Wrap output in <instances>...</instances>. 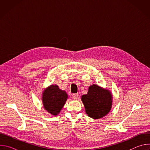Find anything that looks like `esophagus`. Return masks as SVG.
Wrapping results in <instances>:
<instances>
[{
    "label": "esophagus",
    "mask_w": 150,
    "mask_h": 150,
    "mask_svg": "<svg viewBox=\"0 0 150 150\" xmlns=\"http://www.w3.org/2000/svg\"><path fill=\"white\" fill-rule=\"evenodd\" d=\"M72 97L75 100H77L79 97V95H78V94H72Z\"/></svg>",
    "instance_id": "34e87169"
}]
</instances>
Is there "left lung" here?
<instances>
[{
	"label": "left lung",
	"mask_w": 150,
	"mask_h": 150,
	"mask_svg": "<svg viewBox=\"0 0 150 150\" xmlns=\"http://www.w3.org/2000/svg\"><path fill=\"white\" fill-rule=\"evenodd\" d=\"M112 99L109 90L96 84L91 85L87 94L81 97L86 113L95 119L102 118L109 113L112 106Z\"/></svg>",
	"instance_id": "1"
}]
</instances>
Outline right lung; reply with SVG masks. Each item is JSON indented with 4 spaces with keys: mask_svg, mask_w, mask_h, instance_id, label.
Wrapping results in <instances>:
<instances>
[{
    "mask_svg": "<svg viewBox=\"0 0 150 150\" xmlns=\"http://www.w3.org/2000/svg\"><path fill=\"white\" fill-rule=\"evenodd\" d=\"M68 99L67 93L57 85H51L43 91L42 101L45 109L53 116L57 115Z\"/></svg>",
    "mask_w": 150,
    "mask_h": 150,
    "instance_id": "right-lung-1",
    "label": "right lung"
}]
</instances>
